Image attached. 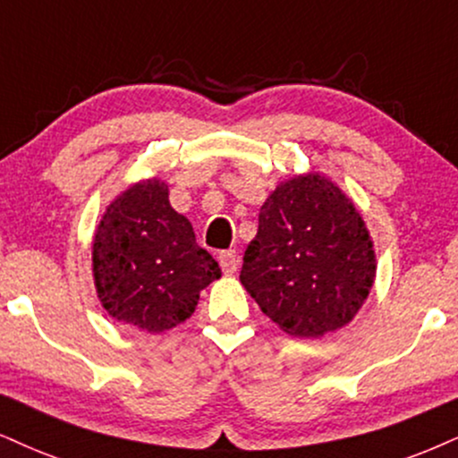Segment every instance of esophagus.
<instances>
[{
  "label": "esophagus",
  "instance_id": "34e87169",
  "mask_svg": "<svg viewBox=\"0 0 458 458\" xmlns=\"http://www.w3.org/2000/svg\"><path fill=\"white\" fill-rule=\"evenodd\" d=\"M218 263H220V269H223L225 274L231 276L238 272V252L235 250H223L218 255Z\"/></svg>",
  "mask_w": 458,
  "mask_h": 458
}]
</instances>
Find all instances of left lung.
Listing matches in <instances>:
<instances>
[{
  "label": "left lung",
  "instance_id": "1",
  "mask_svg": "<svg viewBox=\"0 0 458 458\" xmlns=\"http://www.w3.org/2000/svg\"><path fill=\"white\" fill-rule=\"evenodd\" d=\"M240 280L282 331L320 337L357 316L376 252L354 203L320 174L276 186L259 214Z\"/></svg>",
  "mask_w": 458,
  "mask_h": 458
}]
</instances>
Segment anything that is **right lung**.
<instances>
[{
    "instance_id": "add662e5",
    "label": "right lung",
    "mask_w": 458,
    "mask_h": 458,
    "mask_svg": "<svg viewBox=\"0 0 458 458\" xmlns=\"http://www.w3.org/2000/svg\"><path fill=\"white\" fill-rule=\"evenodd\" d=\"M93 278L112 318L161 333L195 312L220 267L197 244L189 218L169 206L167 184L150 178L129 186L101 216Z\"/></svg>"
}]
</instances>
